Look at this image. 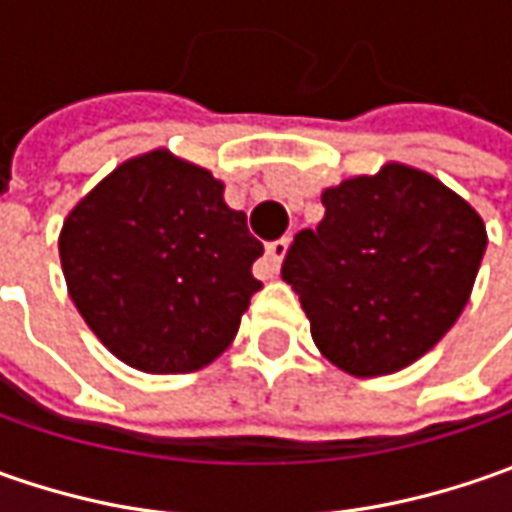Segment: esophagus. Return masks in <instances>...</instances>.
<instances>
[{
	"mask_svg": "<svg viewBox=\"0 0 512 512\" xmlns=\"http://www.w3.org/2000/svg\"><path fill=\"white\" fill-rule=\"evenodd\" d=\"M287 247H290L287 239H276V242H270V245H267L265 276H276V273H279V267H282V262H285V256H287Z\"/></svg>",
	"mask_w": 512,
	"mask_h": 512,
	"instance_id": "1",
	"label": "esophagus"
}]
</instances>
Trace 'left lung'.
Listing matches in <instances>:
<instances>
[{"label":"left lung","instance_id":"left-lung-1","mask_svg":"<svg viewBox=\"0 0 512 512\" xmlns=\"http://www.w3.org/2000/svg\"><path fill=\"white\" fill-rule=\"evenodd\" d=\"M322 205L325 219L293 239L282 265L319 353L356 379L422 359L473 293L487 247L482 216L402 162L327 187Z\"/></svg>","mask_w":512,"mask_h":512}]
</instances>
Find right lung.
I'll list each match as a JSON object with an SVG mask.
<instances>
[{"label": "right lung", "mask_w": 512, "mask_h": 512, "mask_svg": "<svg viewBox=\"0 0 512 512\" xmlns=\"http://www.w3.org/2000/svg\"><path fill=\"white\" fill-rule=\"evenodd\" d=\"M262 242L225 185L187 159L139 153L79 199L59 233L68 293L119 362L193 373L219 359L262 287Z\"/></svg>", "instance_id": "add662e5"}]
</instances>
